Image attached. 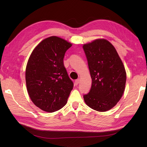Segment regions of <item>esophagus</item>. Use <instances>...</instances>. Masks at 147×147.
Listing matches in <instances>:
<instances>
[{
  "instance_id": "34e87169",
  "label": "esophagus",
  "mask_w": 147,
  "mask_h": 147,
  "mask_svg": "<svg viewBox=\"0 0 147 147\" xmlns=\"http://www.w3.org/2000/svg\"><path fill=\"white\" fill-rule=\"evenodd\" d=\"M79 82H80V79L79 78L76 80L75 81V85H77V84H78Z\"/></svg>"
}]
</instances>
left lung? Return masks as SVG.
<instances>
[{
    "instance_id": "8db88e82",
    "label": "left lung",
    "mask_w": 147,
    "mask_h": 147,
    "mask_svg": "<svg viewBox=\"0 0 147 147\" xmlns=\"http://www.w3.org/2000/svg\"><path fill=\"white\" fill-rule=\"evenodd\" d=\"M92 79L84 102L99 112L112 109L121 98L126 73L116 49L108 40L97 39L83 46Z\"/></svg>"
}]
</instances>
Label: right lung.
Wrapping results in <instances>:
<instances>
[{"label":"right lung","instance_id":"1","mask_svg":"<svg viewBox=\"0 0 147 147\" xmlns=\"http://www.w3.org/2000/svg\"><path fill=\"white\" fill-rule=\"evenodd\" d=\"M72 44L56 36L44 39L34 48L26 69L30 98L41 110L54 112L67 104L74 83L63 63Z\"/></svg>","mask_w":147,"mask_h":147}]
</instances>
